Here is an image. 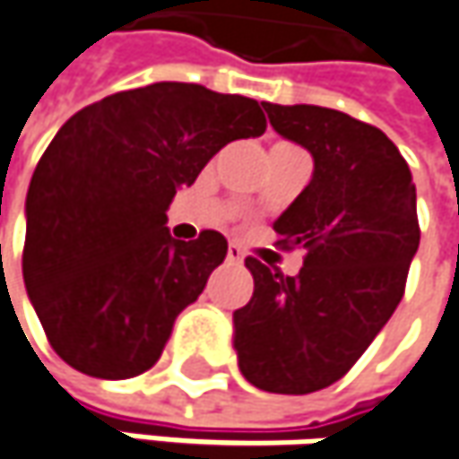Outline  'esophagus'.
Listing matches in <instances>:
<instances>
[{
	"instance_id": "34e87169",
	"label": "esophagus",
	"mask_w": 459,
	"mask_h": 459,
	"mask_svg": "<svg viewBox=\"0 0 459 459\" xmlns=\"http://www.w3.org/2000/svg\"><path fill=\"white\" fill-rule=\"evenodd\" d=\"M226 259H229V262H233V264L244 262V249H241L238 244H229V255H226Z\"/></svg>"
}]
</instances>
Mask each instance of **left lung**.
I'll return each mask as SVG.
<instances>
[{"instance_id":"left-lung-1","label":"left lung","mask_w":459,"mask_h":459,"mask_svg":"<svg viewBox=\"0 0 459 459\" xmlns=\"http://www.w3.org/2000/svg\"><path fill=\"white\" fill-rule=\"evenodd\" d=\"M262 108L314 158L307 189L273 226L283 249L307 256L296 278L247 256L255 293L233 311V348L255 387L309 394L342 379L397 309L420 241L416 184L371 124L307 103Z\"/></svg>"}]
</instances>
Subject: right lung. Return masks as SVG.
<instances>
[{
  "instance_id": "add662e5",
  "label": "right lung",
  "mask_w": 459,
  "mask_h": 459,
  "mask_svg": "<svg viewBox=\"0 0 459 459\" xmlns=\"http://www.w3.org/2000/svg\"><path fill=\"white\" fill-rule=\"evenodd\" d=\"M267 129L255 98L152 82L85 106L41 155L25 200L22 278L62 361L129 379L163 353L229 241L171 238L166 210L207 160Z\"/></svg>"
}]
</instances>
